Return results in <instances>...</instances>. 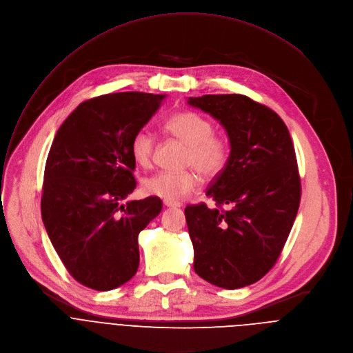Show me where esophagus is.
Masks as SVG:
<instances>
[{
  "label": "esophagus",
  "instance_id": "obj_1",
  "mask_svg": "<svg viewBox=\"0 0 353 353\" xmlns=\"http://www.w3.org/2000/svg\"><path fill=\"white\" fill-rule=\"evenodd\" d=\"M164 206H165V208H181L182 205H181V203H174V202L164 201Z\"/></svg>",
  "mask_w": 353,
  "mask_h": 353
}]
</instances>
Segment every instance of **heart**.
<instances>
[{"instance_id":"heart-1","label":"heart","mask_w":353,"mask_h":353,"mask_svg":"<svg viewBox=\"0 0 353 353\" xmlns=\"http://www.w3.org/2000/svg\"><path fill=\"white\" fill-rule=\"evenodd\" d=\"M165 130L181 140L189 152L186 164L193 165L203 176L219 175L228 160V144L224 139L214 136L213 123L205 116L194 112H179L165 122ZM154 139L147 130L137 132L130 141V155L141 167L151 165ZM199 176L193 171L159 172L143 182V190L148 196L179 203L196 189Z\"/></svg>"}]
</instances>
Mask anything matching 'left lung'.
<instances>
[{"mask_svg": "<svg viewBox=\"0 0 353 353\" xmlns=\"http://www.w3.org/2000/svg\"><path fill=\"white\" fill-rule=\"evenodd\" d=\"M227 133L230 154L205 203L185 208L193 268L206 282L234 290L250 286L275 265L300 205V178L289 130L278 113L245 95L189 97Z\"/></svg>", "mask_w": 353, "mask_h": 353, "instance_id": "obj_1", "label": "left lung"}]
</instances>
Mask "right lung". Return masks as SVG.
<instances>
[{
    "mask_svg": "<svg viewBox=\"0 0 353 353\" xmlns=\"http://www.w3.org/2000/svg\"><path fill=\"white\" fill-rule=\"evenodd\" d=\"M167 95L119 92L85 101L50 147L42 219L70 275L94 290L129 282L140 262L139 232L160 214V198L125 199L136 189L130 141Z\"/></svg>",
    "mask_w": 353,
    "mask_h": 353,
    "instance_id": "1",
    "label": "right lung"
}]
</instances>
